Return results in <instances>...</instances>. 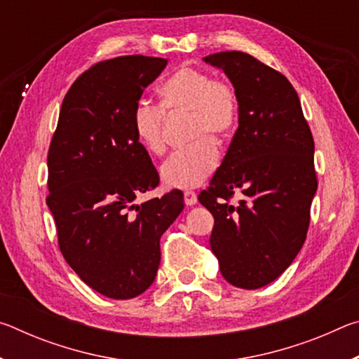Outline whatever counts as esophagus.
<instances>
[{
  "instance_id": "esophagus-1",
  "label": "esophagus",
  "mask_w": 359,
  "mask_h": 359,
  "mask_svg": "<svg viewBox=\"0 0 359 359\" xmlns=\"http://www.w3.org/2000/svg\"><path fill=\"white\" fill-rule=\"evenodd\" d=\"M184 201L187 205H194L198 203V194L194 191H185L184 193Z\"/></svg>"
}]
</instances>
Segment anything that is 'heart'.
<instances>
[{"label":"heart","instance_id":"1","mask_svg":"<svg viewBox=\"0 0 359 359\" xmlns=\"http://www.w3.org/2000/svg\"><path fill=\"white\" fill-rule=\"evenodd\" d=\"M160 106L139 102L133 111V131L142 147L154 155L165 151L163 123L168 115H187L190 145L168 158L160 169L168 188L199 187L218 165V147L233 137L239 120V100L233 85L212 79L209 72L182 66L160 87Z\"/></svg>","mask_w":359,"mask_h":359}]
</instances>
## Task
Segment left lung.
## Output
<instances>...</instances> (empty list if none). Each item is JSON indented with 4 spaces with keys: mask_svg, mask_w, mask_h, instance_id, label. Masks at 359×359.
Returning a JSON list of instances; mask_svg holds the SVG:
<instances>
[{
    "mask_svg": "<svg viewBox=\"0 0 359 359\" xmlns=\"http://www.w3.org/2000/svg\"><path fill=\"white\" fill-rule=\"evenodd\" d=\"M222 69L239 100L238 131L208 190L210 248L233 287H266L293 263L306 241L317 193L313 137L301 101L280 72L244 52L204 57ZM238 191V206L229 198Z\"/></svg>",
    "mask_w": 359,
    "mask_h": 359,
    "instance_id": "left-lung-1",
    "label": "left lung"
}]
</instances>
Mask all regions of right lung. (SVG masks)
Masks as SVG:
<instances>
[{
    "instance_id": "right-lung-1",
    "label": "right lung",
    "mask_w": 359,
    "mask_h": 359,
    "mask_svg": "<svg viewBox=\"0 0 359 359\" xmlns=\"http://www.w3.org/2000/svg\"><path fill=\"white\" fill-rule=\"evenodd\" d=\"M166 58L128 55L72 83L48 149L47 205L72 271L102 296L142 294L160 266V238L184 209L179 190L142 204L158 172L133 131V111Z\"/></svg>"
}]
</instances>
